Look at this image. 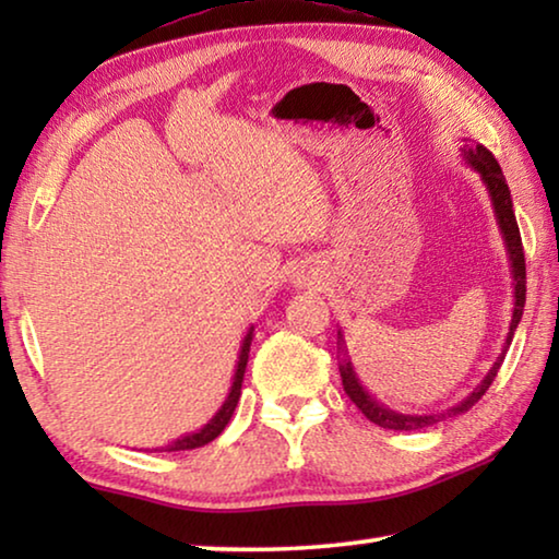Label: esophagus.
Segmentation results:
<instances>
[{
	"mask_svg": "<svg viewBox=\"0 0 559 559\" xmlns=\"http://www.w3.org/2000/svg\"><path fill=\"white\" fill-rule=\"evenodd\" d=\"M293 283H296L298 288H313L316 286V276H313V273L300 271V273H296V276H293Z\"/></svg>",
	"mask_w": 559,
	"mask_h": 559,
	"instance_id": "obj_1",
	"label": "esophagus"
}]
</instances>
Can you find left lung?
<instances>
[{"label": "left lung", "instance_id": "left-lung-1", "mask_svg": "<svg viewBox=\"0 0 559 559\" xmlns=\"http://www.w3.org/2000/svg\"><path fill=\"white\" fill-rule=\"evenodd\" d=\"M461 157H463V163H466L473 169V173L480 177V182H484L486 192L490 197V206H493L500 236H503V243H506V251H508L510 278H513V313H510V328H508L506 343H503V349H500V355L496 357L493 367H490L484 380H480V384L473 386V392L463 396L459 404H453L443 412H433V414H404V412H396V409H392V406H386L384 402L377 400V396L362 384V380H359L357 372H355L353 359H349L343 330L337 328L340 377H343L345 392H347L349 400L357 404V409L382 429H392V431L427 429V427H433V424L449 419V416L468 412L471 406L486 394L490 382L496 380L500 365H503V359H506L508 347H510V343H513L515 328L520 325V318H523V308H525V257H523V241H520V231H518V222H515L513 197H510V189L506 185L503 173H500V165L496 163V157L490 155L484 145L471 143V140H466V145L461 147Z\"/></svg>", "mask_w": 559, "mask_h": 559}]
</instances>
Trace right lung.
Masks as SVG:
<instances>
[{"label":"right lung","instance_id":"obj_1","mask_svg":"<svg viewBox=\"0 0 559 559\" xmlns=\"http://www.w3.org/2000/svg\"><path fill=\"white\" fill-rule=\"evenodd\" d=\"M251 340H253V325L246 330V335L241 340V347H239V359H236V370L231 377V386H229V394H226V400L222 402L219 409L212 416L210 421L204 424L202 429L197 431H189L185 437L175 439L173 443H167V447H159L155 451H187V449H200L204 443L214 441L219 433L224 431L226 424H229L231 414L236 409V404H239V396H241V382H243V372H246V362H249V349H251Z\"/></svg>","mask_w":559,"mask_h":559}]
</instances>
